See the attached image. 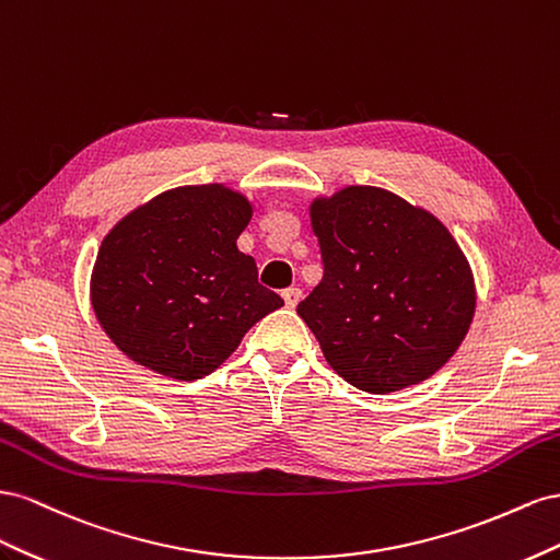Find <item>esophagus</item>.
I'll list each match as a JSON object with an SVG mask.
<instances>
[{
  "mask_svg": "<svg viewBox=\"0 0 560 560\" xmlns=\"http://www.w3.org/2000/svg\"><path fill=\"white\" fill-rule=\"evenodd\" d=\"M281 295H283L285 307L293 310V307L298 305V302H300V298H302V291H300V289H295V285H291V289H285Z\"/></svg>",
  "mask_w": 560,
  "mask_h": 560,
  "instance_id": "34e87169",
  "label": "esophagus"
}]
</instances>
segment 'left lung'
I'll use <instances>...</instances> for the list:
<instances>
[{"label":"left lung","instance_id":"left-lung-1","mask_svg":"<svg viewBox=\"0 0 560 560\" xmlns=\"http://www.w3.org/2000/svg\"><path fill=\"white\" fill-rule=\"evenodd\" d=\"M324 277L298 314L351 387L392 394L434 375L476 310L471 267L448 228L394 191L349 185L310 206Z\"/></svg>","mask_w":560,"mask_h":560}]
</instances>
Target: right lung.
Returning a JSON list of instances; mask_svg holds the SVG:
<instances>
[{
	"label": "right lung",
	"instance_id": "1",
	"mask_svg": "<svg viewBox=\"0 0 560 560\" xmlns=\"http://www.w3.org/2000/svg\"><path fill=\"white\" fill-rule=\"evenodd\" d=\"M253 215L238 191L175 187L107 232L91 275L95 318L131 361L173 380H201L283 300L236 248Z\"/></svg>",
	"mask_w": 560,
	"mask_h": 560
}]
</instances>
